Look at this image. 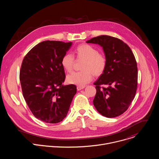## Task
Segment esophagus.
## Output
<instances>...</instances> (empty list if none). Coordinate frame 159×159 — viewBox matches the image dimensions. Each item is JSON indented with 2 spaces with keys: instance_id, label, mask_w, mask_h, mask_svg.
Listing matches in <instances>:
<instances>
[{
  "instance_id": "obj_1",
  "label": "esophagus",
  "mask_w": 159,
  "mask_h": 159,
  "mask_svg": "<svg viewBox=\"0 0 159 159\" xmlns=\"http://www.w3.org/2000/svg\"><path fill=\"white\" fill-rule=\"evenodd\" d=\"M84 87H85V86H79V85L77 87V90H80L83 89Z\"/></svg>"
}]
</instances>
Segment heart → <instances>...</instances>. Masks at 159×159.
Returning <instances> with one entry per match:
<instances>
[{
	"instance_id": "heart-1",
	"label": "heart",
	"mask_w": 159,
	"mask_h": 159,
	"mask_svg": "<svg viewBox=\"0 0 159 159\" xmlns=\"http://www.w3.org/2000/svg\"><path fill=\"white\" fill-rule=\"evenodd\" d=\"M74 54L77 61H82L80 65L82 71L74 72L68 75L67 83L84 86L92 80L93 75H101L107 66L106 57L99 53L97 48L88 44H82L75 49ZM75 62L74 57L70 53L65 54L61 60L63 69L67 72H71Z\"/></svg>"
}]
</instances>
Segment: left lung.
<instances>
[{
    "mask_svg": "<svg viewBox=\"0 0 159 159\" xmlns=\"http://www.w3.org/2000/svg\"><path fill=\"white\" fill-rule=\"evenodd\" d=\"M86 42L99 44L107 59L105 71L94 84L96 89L94 105L105 117L118 116L128 109L137 92L138 68L135 57L128 45L117 38L101 35ZM102 84L108 87H101Z\"/></svg>",
    "mask_w": 159,
    "mask_h": 159,
    "instance_id": "8db88e82",
    "label": "left lung"
}]
</instances>
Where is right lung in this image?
<instances>
[{
    "label": "right lung",
    "mask_w": 159,
    "mask_h": 159,
    "mask_svg": "<svg viewBox=\"0 0 159 159\" xmlns=\"http://www.w3.org/2000/svg\"><path fill=\"white\" fill-rule=\"evenodd\" d=\"M72 42L44 41L34 47L22 60L19 79L23 97L33 115L47 123H57L67 115L77 93L65 79L62 57Z\"/></svg>",
    "instance_id": "obj_1"
}]
</instances>
